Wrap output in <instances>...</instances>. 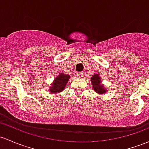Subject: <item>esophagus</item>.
Segmentation results:
<instances>
[{"label": "esophagus", "mask_w": 149, "mask_h": 149, "mask_svg": "<svg viewBox=\"0 0 149 149\" xmlns=\"http://www.w3.org/2000/svg\"><path fill=\"white\" fill-rule=\"evenodd\" d=\"M83 73L81 72H77V77L78 78H81L83 77Z\"/></svg>", "instance_id": "esophagus-1"}]
</instances>
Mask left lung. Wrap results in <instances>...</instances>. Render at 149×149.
Wrapping results in <instances>:
<instances>
[{
  "mask_svg": "<svg viewBox=\"0 0 149 149\" xmlns=\"http://www.w3.org/2000/svg\"><path fill=\"white\" fill-rule=\"evenodd\" d=\"M91 82H92V88L94 91L97 92V94H100L101 95L106 94L107 90L103 84H102L101 77L98 74H94L91 77Z\"/></svg>",
  "mask_w": 149,
  "mask_h": 149,
  "instance_id": "1",
  "label": "left lung"
}]
</instances>
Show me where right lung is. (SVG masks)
<instances>
[{"label": "right lung", "instance_id": "right-lung-1", "mask_svg": "<svg viewBox=\"0 0 149 149\" xmlns=\"http://www.w3.org/2000/svg\"><path fill=\"white\" fill-rule=\"evenodd\" d=\"M70 78V76L69 74H65L62 72L60 73L58 76L55 77L51 87L48 89L49 93L55 94L62 92L66 87Z\"/></svg>", "mask_w": 149, "mask_h": 149}]
</instances>
